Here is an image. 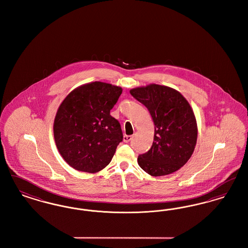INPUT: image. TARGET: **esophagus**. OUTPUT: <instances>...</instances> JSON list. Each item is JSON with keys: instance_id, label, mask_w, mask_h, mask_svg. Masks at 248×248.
I'll use <instances>...</instances> for the list:
<instances>
[{"instance_id": "1", "label": "esophagus", "mask_w": 248, "mask_h": 248, "mask_svg": "<svg viewBox=\"0 0 248 248\" xmlns=\"http://www.w3.org/2000/svg\"><path fill=\"white\" fill-rule=\"evenodd\" d=\"M132 139H133L132 136H124V141L126 142V143L129 142Z\"/></svg>"}]
</instances>
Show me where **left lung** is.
<instances>
[{
	"instance_id": "1",
	"label": "left lung",
	"mask_w": 248,
	"mask_h": 248,
	"mask_svg": "<svg viewBox=\"0 0 248 248\" xmlns=\"http://www.w3.org/2000/svg\"><path fill=\"white\" fill-rule=\"evenodd\" d=\"M130 94L148 108L154 124L153 146L139 156V165L153 177L176 172L189 161L197 141L189 102L176 89L155 83L133 88Z\"/></svg>"
}]
</instances>
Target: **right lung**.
Here are the masks:
<instances>
[{"mask_svg":"<svg viewBox=\"0 0 248 248\" xmlns=\"http://www.w3.org/2000/svg\"><path fill=\"white\" fill-rule=\"evenodd\" d=\"M122 92L117 85L93 82L73 89L61 102L54 138L59 154L75 170L96 173L110 163L123 132L109 112Z\"/></svg>","mask_w":248,"mask_h":248,"instance_id":"obj_1","label":"right lung"}]
</instances>
